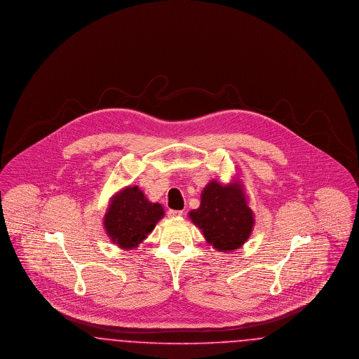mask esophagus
<instances>
[{
  "label": "esophagus",
  "mask_w": 359,
  "mask_h": 359,
  "mask_svg": "<svg viewBox=\"0 0 359 359\" xmlns=\"http://www.w3.org/2000/svg\"><path fill=\"white\" fill-rule=\"evenodd\" d=\"M182 215H183L182 210H170L168 211V217L170 218H177V217H182Z\"/></svg>",
  "instance_id": "obj_1"
}]
</instances>
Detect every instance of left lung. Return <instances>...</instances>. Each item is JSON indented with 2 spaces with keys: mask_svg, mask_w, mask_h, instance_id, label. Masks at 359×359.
I'll list each match as a JSON object with an SVG mask.
<instances>
[{
  "mask_svg": "<svg viewBox=\"0 0 359 359\" xmlns=\"http://www.w3.org/2000/svg\"><path fill=\"white\" fill-rule=\"evenodd\" d=\"M189 219L199 227L205 241L219 252H233L252 234L255 215L238 182H210L202 191L201 205L189 211Z\"/></svg>",
  "mask_w": 359,
  "mask_h": 359,
  "instance_id": "left-lung-1",
  "label": "left lung"
}]
</instances>
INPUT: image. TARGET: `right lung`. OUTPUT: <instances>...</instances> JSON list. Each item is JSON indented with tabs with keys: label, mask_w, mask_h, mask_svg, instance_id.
Returning <instances> with one entry per match:
<instances>
[{
	"label": "right lung",
	"mask_w": 359,
	"mask_h": 359,
	"mask_svg": "<svg viewBox=\"0 0 359 359\" xmlns=\"http://www.w3.org/2000/svg\"><path fill=\"white\" fill-rule=\"evenodd\" d=\"M163 217V205L149 202L137 186H129L111 198L103 226L113 243L132 250L152 233Z\"/></svg>",
	"instance_id": "right-lung-1"
}]
</instances>
